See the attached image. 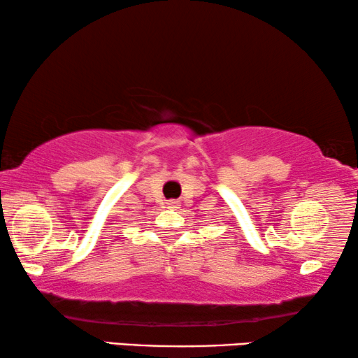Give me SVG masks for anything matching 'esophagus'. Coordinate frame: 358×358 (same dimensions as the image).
I'll return each instance as SVG.
<instances>
[{"label":"esophagus","mask_w":358,"mask_h":358,"mask_svg":"<svg viewBox=\"0 0 358 358\" xmlns=\"http://www.w3.org/2000/svg\"><path fill=\"white\" fill-rule=\"evenodd\" d=\"M166 207H168V208H179V203L178 202H174V200H169V202L168 203H166Z\"/></svg>","instance_id":"obj_1"}]
</instances>
